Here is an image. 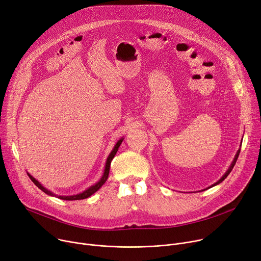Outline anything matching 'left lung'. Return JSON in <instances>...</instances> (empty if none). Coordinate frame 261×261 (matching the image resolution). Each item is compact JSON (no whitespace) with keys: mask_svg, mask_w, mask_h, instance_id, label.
Listing matches in <instances>:
<instances>
[{"mask_svg":"<svg viewBox=\"0 0 261 261\" xmlns=\"http://www.w3.org/2000/svg\"><path fill=\"white\" fill-rule=\"evenodd\" d=\"M239 152H240V149L237 151V153H236V155H235V158H234V160H233V162H232V164H231V166H230V168L228 169V171L224 174V176L222 177V178H220L219 179V181L218 182H216L214 185H212V186H215V185H217V184H219V183H222L223 181H224V179L229 175V173L231 172V170L233 169V167H234V165H235V163H236V161H237V158H238V155H239Z\"/></svg>","mask_w":261,"mask_h":261,"instance_id":"1","label":"left lung"}]
</instances>
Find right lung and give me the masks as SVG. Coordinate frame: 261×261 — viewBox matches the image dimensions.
Segmentation results:
<instances>
[{
    "instance_id": "1",
    "label": "right lung",
    "mask_w": 261,
    "mask_h": 261,
    "mask_svg": "<svg viewBox=\"0 0 261 261\" xmlns=\"http://www.w3.org/2000/svg\"><path fill=\"white\" fill-rule=\"evenodd\" d=\"M121 142H122V139L121 140H119V141L117 142V144L115 145V147H114V149L112 150V152L110 153V155H109V158H108V160H107V164H106V169H105V173H103V175H102V177L100 178V181L98 182V183H96L95 185H93V186H91L89 189H87L86 191H84L83 193H79V194H76V195H71V196H61V195H55V194H53L51 191H49V190H47L45 187H43L42 186V184L39 183V182H37L36 179L32 176V175H30L29 173H28V176L30 177V179L31 181L39 188L41 189L42 191H44L45 193H47V194H49V195H52V196H57L58 198H61V199H65V200H77V199H85V198H87V197H89V196H91L93 193H95L100 187H101L105 183H106V181L108 179V177H109V172H110V166H111V162H112V160L114 159V156H115V154L117 153V150H118V148H119V146H120V144H121Z\"/></svg>"
}]
</instances>
